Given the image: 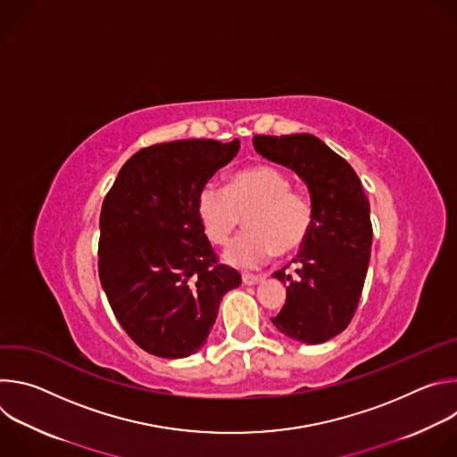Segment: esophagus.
<instances>
[{
  "mask_svg": "<svg viewBox=\"0 0 457 457\" xmlns=\"http://www.w3.org/2000/svg\"><path fill=\"white\" fill-rule=\"evenodd\" d=\"M242 280H244V284H247V286H254V284H258V282H262V280H264V275L244 273V275H242Z\"/></svg>",
  "mask_w": 457,
  "mask_h": 457,
  "instance_id": "obj_1",
  "label": "esophagus"
}]
</instances>
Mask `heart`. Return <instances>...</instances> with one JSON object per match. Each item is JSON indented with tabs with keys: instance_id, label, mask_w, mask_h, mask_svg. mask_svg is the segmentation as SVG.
<instances>
[{
	"instance_id": "1",
	"label": "heart",
	"mask_w": 457,
	"mask_h": 457,
	"mask_svg": "<svg viewBox=\"0 0 457 457\" xmlns=\"http://www.w3.org/2000/svg\"><path fill=\"white\" fill-rule=\"evenodd\" d=\"M197 217L215 245H228L247 217L249 231L226 251V262L249 270L264 264L277 251H296L312 228V203L305 193L291 189L289 177L270 164H256L231 175L228 187L213 182L197 195Z\"/></svg>"
}]
</instances>
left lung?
Masks as SVG:
<instances>
[{"label":"left lung","mask_w":457,"mask_h":457,"mask_svg":"<svg viewBox=\"0 0 457 457\" xmlns=\"http://www.w3.org/2000/svg\"><path fill=\"white\" fill-rule=\"evenodd\" d=\"M254 150L296 171L309 187L312 228L302 244L287 298L271 318L277 329L303 344H323L347 329L361 296L372 245L370 206L351 164L309 134L254 136Z\"/></svg>","instance_id":"1"}]
</instances>
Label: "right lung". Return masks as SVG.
<instances>
[{
    "label": "right lung",
    "instance_id": "1",
    "mask_svg": "<svg viewBox=\"0 0 457 457\" xmlns=\"http://www.w3.org/2000/svg\"><path fill=\"white\" fill-rule=\"evenodd\" d=\"M238 148L237 139L152 145L124 162L103 201L101 286L120 328L154 356L199 351L222 296L242 282L219 262L195 208Z\"/></svg>",
    "mask_w": 457,
    "mask_h": 457
}]
</instances>
